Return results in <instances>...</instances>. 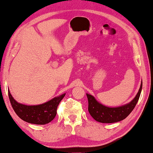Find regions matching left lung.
<instances>
[{
	"instance_id": "left-lung-1",
	"label": "left lung",
	"mask_w": 153,
	"mask_h": 153,
	"mask_svg": "<svg viewBox=\"0 0 153 153\" xmlns=\"http://www.w3.org/2000/svg\"><path fill=\"white\" fill-rule=\"evenodd\" d=\"M141 90L142 81L135 97L129 103L117 107H109L104 105L98 102L94 96L86 93L88 100V111L96 121L102 123H113L124 120L134 108L139 99Z\"/></svg>"
}]
</instances>
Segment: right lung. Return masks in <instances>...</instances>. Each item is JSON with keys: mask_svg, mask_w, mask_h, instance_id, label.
I'll use <instances>...</instances> for the list:
<instances>
[{"mask_svg": "<svg viewBox=\"0 0 153 153\" xmlns=\"http://www.w3.org/2000/svg\"><path fill=\"white\" fill-rule=\"evenodd\" d=\"M8 95L12 108L21 119L31 124L45 125L53 120L56 117L58 104L65 93L38 105H26L19 103L12 97L9 90Z\"/></svg>", "mask_w": 153, "mask_h": 153, "instance_id": "right-lung-1", "label": "right lung"}]
</instances>
